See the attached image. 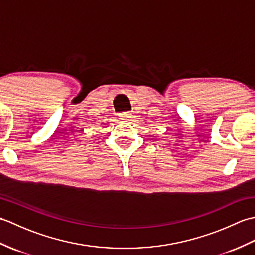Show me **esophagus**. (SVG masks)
<instances>
[{
    "label": "esophagus",
    "instance_id": "1",
    "mask_svg": "<svg viewBox=\"0 0 255 255\" xmlns=\"http://www.w3.org/2000/svg\"><path fill=\"white\" fill-rule=\"evenodd\" d=\"M118 117H119V119H129V118H131L132 116H131L130 112H123V113L119 114Z\"/></svg>",
    "mask_w": 255,
    "mask_h": 255
}]
</instances>
